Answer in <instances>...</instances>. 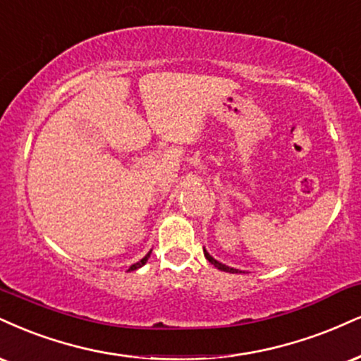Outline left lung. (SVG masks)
Masks as SVG:
<instances>
[{
    "label": "left lung",
    "mask_w": 361,
    "mask_h": 361,
    "mask_svg": "<svg viewBox=\"0 0 361 361\" xmlns=\"http://www.w3.org/2000/svg\"><path fill=\"white\" fill-rule=\"evenodd\" d=\"M203 254H205V257H207V260L210 264H214V266L216 267V269H220V271H224V272H230V274H237V272H242V271H238V269H233V267H228V266H225V264H222V262H219V260L216 259H214L212 257L210 254H208L207 252V249L205 247H203Z\"/></svg>",
    "instance_id": "1"
}]
</instances>
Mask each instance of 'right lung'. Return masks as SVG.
Masks as SVG:
<instances>
[{"instance_id": "obj_1", "label": "right lung", "mask_w": 361, "mask_h": 361, "mask_svg": "<svg viewBox=\"0 0 361 361\" xmlns=\"http://www.w3.org/2000/svg\"><path fill=\"white\" fill-rule=\"evenodd\" d=\"M149 255H151V250L147 252V254L145 255V257H142L141 260H139V262H136V264H133L131 267H129V271H136V269H139V267H142L145 266V264L147 262V259H149Z\"/></svg>"}]
</instances>
